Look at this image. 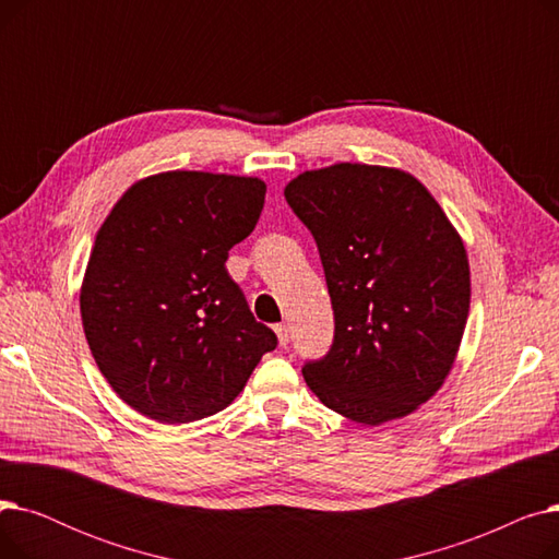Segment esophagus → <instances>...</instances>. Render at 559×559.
<instances>
[{
    "label": "esophagus",
    "instance_id": "esophagus-1",
    "mask_svg": "<svg viewBox=\"0 0 559 559\" xmlns=\"http://www.w3.org/2000/svg\"><path fill=\"white\" fill-rule=\"evenodd\" d=\"M274 331H276L278 344H281V346H287V344H289V326H287V324H278Z\"/></svg>",
    "mask_w": 559,
    "mask_h": 559
}]
</instances>
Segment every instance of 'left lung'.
Masks as SVG:
<instances>
[{
  "mask_svg": "<svg viewBox=\"0 0 559 559\" xmlns=\"http://www.w3.org/2000/svg\"><path fill=\"white\" fill-rule=\"evenodd\" d=\"M324 264L335 314L329 354L304 367L337 415L380 426L444 385L464 335L472 274L442 205L396 167L335 163L285 186Z\"/></svg>",
  "mask_w": 559,
  "mask_h": 559,
  "instance_id": "obj_1",
  "label": "left lung"
}]
</instances>
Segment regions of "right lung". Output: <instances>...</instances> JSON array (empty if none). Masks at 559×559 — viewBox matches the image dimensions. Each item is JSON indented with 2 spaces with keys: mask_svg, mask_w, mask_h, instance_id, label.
Returning <instances> with one entry per match:
<instances>
[{
  "mask_svg": "<svg viewBox=\"0 0 559 559\" xmlns=\"http://www.w3.org/2000/svg\"><path fill=\"white\" fill-rule=\"evenodd\" d=\"M264 192L255 176L160 171L135 181L97 230L79 297L83 333L135 413L158 424L211 417L276 348L226 272Z\"/></svg>",
  "mask_w": 559,
  "mask_h": 559,
  "instance_id": "1",
  "label": "right lung"
}]
</instances>
